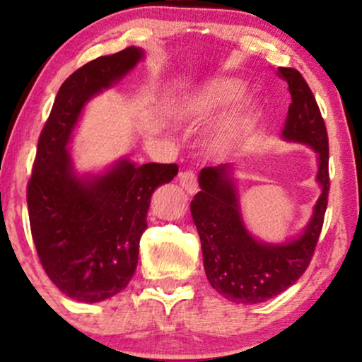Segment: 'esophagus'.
<instances>
[{"mask_svg":"<svg viewBox=\"0 0 362 362\" xmlns=\"http://www.w3.org/2000/svg\"><path fill=\"white\" fill-rule=\"evenodd\" d=\"M178 180H180L182 189H185V192L189 195H194L197 192V177H195V173L182 172L180 177H178Z\"/></svg>","mask_w":362,"mask_h":362,"instance_id":"1","label":"esophagus"}]
</instances>
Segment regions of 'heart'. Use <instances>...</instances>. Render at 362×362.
Returning <instances> with one entry per match:
<instances>
[{"label": "heart", "mask_w": 362, "mask_h": 362, "mask_svg": "<svg viewBox=\"0 0 362 362\" xmlns=\"http://www.w3.org/2000/svg\"><path fill=\"white\" fill-rule=\"evenodd\" d=\"M245 90L247 83L242 78L218 76L194 88L177 91L165 105V112L173 122L187 129H197L209 122L224 107L238 100ZM253 112L255 102L248 98L238 109L216 120L202 143L206 155L213 160L230 156L247 136Z\"/></svg>", "instance_id": "obj_1"}]
</instances>
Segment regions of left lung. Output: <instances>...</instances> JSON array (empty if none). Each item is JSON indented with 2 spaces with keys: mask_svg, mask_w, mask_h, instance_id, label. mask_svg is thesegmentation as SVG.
Instances as JSON below:
<instances>
[{
  "mask_svg": "<svg viewBox=\"0 0 362 362\" xmlns=\"http://www.w3.org/2000/svg\"><path fill=\"white\" fill-rule=\"evenodd\" d=\"M288 83L291 105L281 138L286 143L305 144L317 155L320 195L308 223L298 235L272 243L253 236L243 221L235 173L238 165L223 163L202 168L201 192L190 202V213L199 238L207 281L226 300L243 305L264 303L293 286L310 265L322 231L327 209L328 139L317 100L300 71L277 68Z\"/></svg>",
  "mask_w": 362,
  "mask_h": 362,
  "instance_id": "8db88e82",
  "label": "left lung"
}]
</instances>
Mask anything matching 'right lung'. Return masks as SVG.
<instances>
[{"mask_svg":"<svg viewBox=\"0 0 362 362\" xmlns=\"http://www.w3.org/2000/svg\"><path fill=\"white\" fill-rule=\"evenodd\" d=\"M146 54L131 47L97 57L61 85L42 129L27 189L30 230L45 274L68 298L100 303L134 276L151 195L177 165H138L119 158L98 172H80L69 151L91 98L127 76Z\"/></svg>","mask_w":362,"mask_h":362,"instance_id":"right-lung-1","label":"right lung"}]
</instances>
